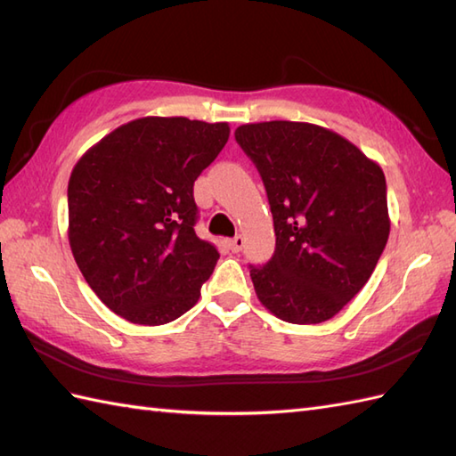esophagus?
Instances as JSON below:
<instances>
[{"instance_id":"obj_1","label":"esophagus","mask_w":456,"mask_h":456,"mask_svg":"<svg viewBox=\"0 0 456 456\" xmlns=\"http://www.w3.org/2000/svg\"><path fill=\"white\" fill-rule=\"evenodd\" d=\"M227 247L231 248V253H239V250H243V247H245V239L240 237V235L229 239L227 240Z\"/></svg>"}]
</instances>
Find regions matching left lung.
<instances>
[{"label": "left lung", "instance_id": "8db88e82", "mask_svg": "<svg viewBox=\"0 0 456 456\" xmlns=\"http://www.w3.org/2000/svg\"><path fill=\"white\" fill-rule=\"evenodd\" d=\"M235 139L265 182L274 219L273 258L250 265L260 304L288 323L327 322L361 292L388 243L382 168L314 123H247Z\"/></svg>", "mask_w": 456, "mask_h": 456}]
</instances>
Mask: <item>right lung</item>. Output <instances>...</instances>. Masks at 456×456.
<instances>
[{"instance_id": "right-lung-1", "label": "right lung", "mask_w": 456, "mask_h": 456, "mask_svg": "<svg viewBox=\"0 0 456 456\" xmlns=\"http://www.w3.org/2000/svg\"><path fill=\"white\" fill-rule=\"evenodd\" d=\"M227 139V123L141 118L76 162L68 240L86 282L113 314L164 325L196 305L219 253L193 231V182Z\"/></svg>"}]
</instances>
